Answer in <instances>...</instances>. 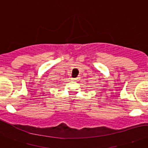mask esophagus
<instances>
[{
    "label": "esophagus",
    "instance_id": "1",
    "mask_svg": "<svg viewBox=\"0 0 148 148\" xmlns=\"http://www.w3.org/2000/svg\"><path fill=\"white\" fill-rule=\"evenodd\" d=\"M77 79H78L77 78H71V80H72V81H77Z\"/></svg>",
    "mask_w": 148,
    "mask_h": 148
}]
</instances>
